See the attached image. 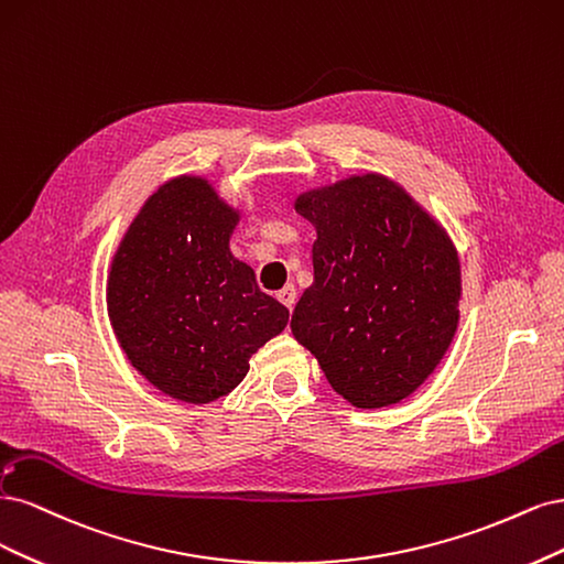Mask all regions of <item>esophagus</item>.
<instances>
[{"label":"esophagus","instance_id":"34e87169","mask_svg":"<svg viewBox=\"0 0 564 564\" xmlns=\"http://www.w3.org/2000/svg\"><path fill=\"white\" fill-rule=\"evenodd\" d=\"M276 297H279L288 308H293V306H295V300H297V290H295L293 283H288V285H283V288L279 290Z\"/></svg>","mask_w":564,"mask_h":564}]
</instances>
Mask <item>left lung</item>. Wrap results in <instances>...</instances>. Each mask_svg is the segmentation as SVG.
Returning <instances> with one entry per match:
<instances>
[{"instance_id": "1", "label": "left lung", "mask_w": 564, "mask_h": 564, "mask_svg": "<svg viewBox=\"0 0 564 564\" xmlns=\"http://www.w3.org/2000/svg\"><path fill=\"white\" fill-rule=\"evenodd\" d=\"M295 210L316 227L295 339L351 405L403 401L457 333V250L403 187L372 173L300 194Z\"/></svg>"}]
</instances>
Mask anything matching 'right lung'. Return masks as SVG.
I'll return each mask as SVG.
<instances>
[{
  "mask_svg": "<svg viewBox=\"0 0 564 564\" xmlns=\"http://www.w3.org/2000/svg\"><path fill=\"white\" fill-rule=\"evenodd\" d=\"M236 223L206 180L175 177L144 202L112 260L115 335L133 368L177 401L227 395L288 325V308L231 256Z\"/></svg>",
  "mask_w": 564,
  "mask_h": 564,
  "instance_id": "right-lung-1",
  "label": "right lung"
}]
</instances>
